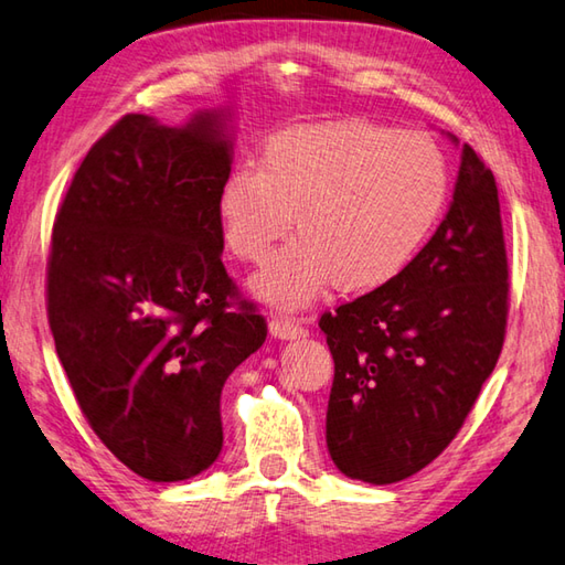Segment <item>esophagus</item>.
<instances>
[{"mask_svg": "<svg viewBox=\"0 0 565 565\" xmlns=\"http://www.w3.org/2000/svg\"><path fill=\"white\" fill-rule=\"evenodd\" d=\"M270 334L277 340H298V338H305V334H308V322L275 315V318L270 320Z\"/></svg>", "mask_w": 565, "mask_h": 565, "instance_id": "obj_1", "label": "esophagus"}]
</instances>
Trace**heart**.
<instances>
[{
  "mask_svg": "<svg viewBox=\"0 0 565 565\" xmlns=\"http://www.w3.org/2000/svg\"><path fill=\"white\" fill-rule=\"evenodd\" d=\"M451 195L449 163L417 131L338 121L288 128L267 138L255 168L233 166L217 188L227 253L260 265L257 298L300 308L334 280L342 292H370L412 265L437 231Z\"/></svg>",
  "mask_w": 565,
  "mask_h": 565,
  "instance_id": "heart-1",
  "label": "heart"
}]
</instances>
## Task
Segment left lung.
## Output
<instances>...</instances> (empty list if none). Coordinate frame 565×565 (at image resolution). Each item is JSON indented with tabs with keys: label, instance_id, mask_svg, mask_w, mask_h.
Wrapping results in <instances>:
<instances>
[{
	"label": "left lung",
	"instance_id": "1",
	"mask_svg": "<svg viewBox=\"0 0 565 565\" xmlns=\"http://www.w3.org/2000/svg\"><path fill=\"white\" fill-rule=\"evenodd\" d=\"M507 318L497 181L463 143L449 213L407 270L320 318L334 360V467L382 487L437 459L497 367Z\"/></svg>",
	"mask_w": 565,
	"mask_h": 565
}]
</instances>
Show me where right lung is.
I'll use <instances>...</instances> for the list:
<instances>
[{
    "mask_svg": "<svg viewBox=\"0 0 565 565\" xmlns=\"http://www.w3.org/2000/svg\"><path fill=\"white\" fill-rule=\"evenodd\" d=\"M223 111L183 128L128 114L88 148L46 263L56 354L96 437L148 481H183L223 449L221 392L267 322L221 260Z\"/></svg>",
    "mask_w": 565,
    "mask_h": 565,
    "instance_id": "add662e5",
    "label": "right lung"
}]
</instances>
